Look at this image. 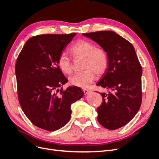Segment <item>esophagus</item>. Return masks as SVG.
I'll return each instance as SVG.
<instances>
[{"mask_svg": "<svg viewBox=\"0 0 159 159\" xmlns=\"http://www.w3.org/2000/svg\"><path fill=\"white\" fill-rule=\"evenodd\" d=\"M90 90L89 89H83V92H84V93H86V94H87V93H89L90 92Z\"/></svg>", "mask_w": 159, "mask_h": 159, "instance_id": "34e87169", "label": "esophagus"}]
</instances>
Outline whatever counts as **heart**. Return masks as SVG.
I'll return each mask as SVG.
<instances>
[{
  "mask_svg": "<svg viewBox=\"0 0 159 159\" xmlns=\"http://www.w3.org/2000/svg\"><path fill=\"white\" fill-rule=\"evenodd\" d=\"M70 52L75 57L84 58L83 72L75 74L69 79L70 83L81 88H86L94 80V73L98 75L103 74L108 67L107 53L101 48H97L94 44L84 40L75 43ZM59 67L65 74L72 73V65L69 57L63 53L58 58Z\"/></svg>",
  "mask_w": 159,
  "mask_h": 159,
  "instance_id": "heart-1",
  "label": "heart"
}]
</instances>
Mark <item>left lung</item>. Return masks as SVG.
Wrapping results in <instances>:
<instances>
[{
  "mask_svg": "<svg viewBox=\"0 0 159 159\" xmlns=\"http://www.w3.org/2000/svg\"><path fill=\"white\" fill-rule=\"evenodd\" d=\"M107 53L108 67L96 83L107 90L102 92L98 120L109 130L124 126L135 116L142 104V68L133 45L111 31L83 33Z\"/></svg>",
  "mask_w": 159,
  "mask_h": 159,
  "instance_id": "8db88e82",
  "label": "left lung"
}]
</instances>
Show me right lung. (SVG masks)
I'll return each mask as SVG.
<instances>
[{"mask_svg": "<svg viewBox=\"0 0 159 159\" xmlns=\"http://www.w3.org/2000/svg\"><path fill=\"white\" fill-rule=\"evenodd\" d=\"M76 34H47L29 39L16 63L21 107L34 125L47 131L66 125L70 118L71 104L84 96L80 88L75 86L65 91L60 89L68 80L57 60Z\"/></svg>", "mask_w": 159, "mask_h": 159, "instance_id": "1", "label": "right lung"}]
</instances>
